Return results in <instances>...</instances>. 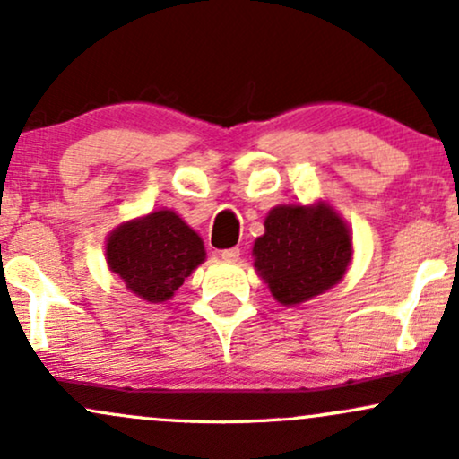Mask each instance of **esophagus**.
Wrapping results in <instances>:
<instances>
[{"label": "esophagus", "instance_id": "esophagus-1", "mask_svg": "<svg viewBox=\"0 0 459 459\" xmlns=\"http://www.w3.org/2000/svg\"><path fill=\"white\" fill-rule=\"evenodd\" d=\"M220 256H222L224 261L235 263V261H239L241 250H239V247H229V250H222V252H220Z\"/></svg>", "mask_w": 459, "mask_h": 459}]
</instances>
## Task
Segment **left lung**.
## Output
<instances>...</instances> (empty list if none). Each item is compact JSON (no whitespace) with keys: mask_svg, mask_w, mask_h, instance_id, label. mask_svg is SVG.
<instances>
[{"mask_svg":"<svg viewBox=\"0 0 459 459\" xmlns=\"http://www.w3.org/2000/svg\"><path fill=\"white\" fill-rule=\"evenodd\" d=\"M252 246L255 270L282 307H298L343 281L351 263V233L325 200L278 204Z\"/></svg>","mask_w":459,"mask_h":459,"instance_id":"8db88e82","label":"left lung"}]
</instances>
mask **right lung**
Returning a JSON list of instances; mask_svg holds the SVG:
<instances>
[{"mask_svg": "<svg viewBox=\"0 0 459 459\" xmlns=\"http://www.w3.org/2000/svg\"><path fill=\"white\" fill-rule=\"evenodd\" d=\"M207 259L196 230L172 209L118 224L105 239V261L135 298L168 302Z\"/></svg>", "mask_w": 459, "mask_h": 459, "instance_id": "1", "label": "right lung"}]
</instances>
